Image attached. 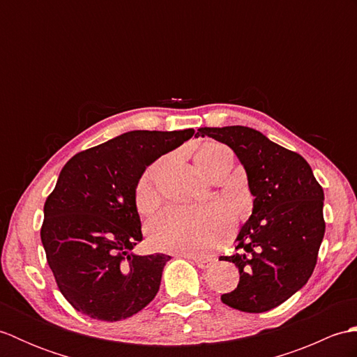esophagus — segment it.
Segmentation results:
<instances>
[{
	"instance_id": "34e87169",
	"label": "esophagus",
	"mask_w": 357,
	"mask_h": 357,
	"mask_svg": "<svg viewBox=\"0 0 357 357\" xmlns=\"http://www.w3.org/2000/svg\"><path fill=\"white\" fill-rule=\"evenodd\" d=\"M181 257H187V259H192L199 268H208L213 259L211 257H204V256H198V255H178Z\"/></svg>"
}]
</instances>
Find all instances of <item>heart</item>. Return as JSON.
<instances>
[{"label":"heart","mask_w":357,"mask_h":357,"mask_svg":"<svg viewBox=\"0 0 357 357\" xmlns=\"http://www.w3.org/2000/svg\"><path fill=\"white\" fill-rule=\"evenodd\" d=\"M196 164L208 178L215 170L233 164L231 151L222 144L207 142L196 153ZM156 165L142 174L136 185V206L149 211L156 204L153 176ZM233 231V218L221 206L167 207L149 222V236L155 248L178 255H207L222 245Z\"/></svg>","instance_id":"b5f03b06"}]
</instances>
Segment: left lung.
<instances>
[{"instance_id":"1","label":"left lung","mask_w":357,"mask_h":357,"mask_svg":"<svg viewBox=\"0 0 357 357\" xmlns=\"http://www.w3.org/2000/svg\"><path fill=\"white\" fill-rule=\"evenodd\" d=\"M229 146L248 178L253 213L238 234V253L225 256L239 270V284L221 296L225 305L264 313L307 284L325 233L324 190L312 167L296 151L250 127H202Z\"/></svg>"}]
</instances>
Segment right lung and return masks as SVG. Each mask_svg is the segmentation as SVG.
Wrapping results in <instances>:
<instances>
[{
	"label": "right lung",
	"instance_id": "add662e5",
	"mask_svg": "<svg viewBox=\"0 0 357 357\" xmlns=\"http://www.w3.org/2000/svg\"><path fill=\"white\" fill-rule=\"evenodd\" d=\"M193 135L127 132L63 167L44 204L41 242L59 291L77 312L116 322L155 299L170 256L128 253L142 239L136 185L147 165Z\"/></svg>",
	"mask_w": 357,
	"mask_h": 357
}]
</instances>
